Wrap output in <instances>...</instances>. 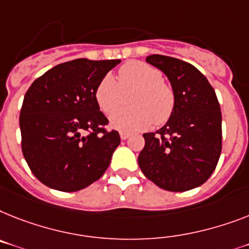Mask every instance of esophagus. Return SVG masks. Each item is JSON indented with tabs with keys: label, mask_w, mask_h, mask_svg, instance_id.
Segmentation results:
<instances>
[{
	"label": "esophagus",
	"mask_w": 249,
	"mask_h": 249,
	"mask_svg": "<svg viewBox=\"0 0 249 249\" xmlns=\"http://www.w3.org/2000/svg\"><path fill=\"white\" fill-rule=\"evenodd\" d=\"M120 136L122 140H127L129 137V133L128 132H120Z\"/></svg>",
	"instance_id": "1"
}]
</instances>
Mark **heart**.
Listing matches in <instances>:
<instances>
[{
    "label": "heart",
    "mask_w": 249,
    "mask_h": 249,
    "mask_svg": "<svg viewBox=\"0 0 249 249\" xmlns=\"http://www.w3.org/2000/svg\"><path fill=\"white\" fill-rule=\"evenodd\" d=\"M159 70L140 61H131L118 71V83L104 76L95 89L100 110L111 114L122 104L123 92L135 89L130 98L131 110L119 111L109 118L110 127L122 132H136L155 124H164L174 109V92L164 83Z\"/></svg>",
    "instance_id": "obj_1"
}]
</instances>
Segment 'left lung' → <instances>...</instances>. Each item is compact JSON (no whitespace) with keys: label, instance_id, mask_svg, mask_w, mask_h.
Returning a JSON list of instances; mask_svg holds the SVG:
<instances>
[{"label":"left lung","instance_id":"1","mask_svg":"<svg viewBox=\"0 0 249 249\" xmlns=\"http://www.w3.org/2000/svg\"><path fill=\"white\" fill-rule=\"evenodd\" d=\"M146 62L163 71L174 92V109L155 132L143 133L140 169L158 187L183 192L206 182L221 153V112L216 94L194 65L151 54Z\"/></svg>","mask_w":249,"mask_h":249}]
</instances>
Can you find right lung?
Returning a JSON list of instances; mask_svg holds the SVG:
<instances>
[{
	"instance_id": "add662e5",
	"label": "right lung",
	"mask_w": 249,
	"mask_h": 249,
	"mask_svg": "<svg viewBox=\"0 0 249 249\" xmlns=\"http://www.w3.org/2000/svg\"><path fill=\"white\" fill-rule=\"evenodd\" d=\"M120 62L69 61L48 70L26 91L20 110L22 154L33 174L49 188L83 190L109 166L121 137L104 128L108 120L95 89Z\"/></svg>"
}]
</instances>
